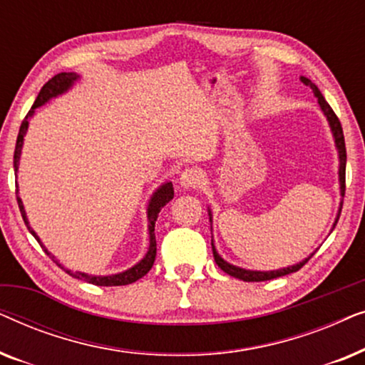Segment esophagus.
Returning a JSON list of instances; mask_svg holds the SVG:
<instances>
[{
	"mask_svg": "<svg viewBox=\"0 0 365 365\" xmlns=\"http://www.w3.org/2000/svg\"><path fill=\"white\" fill-rule=\"evenodd\" d=\"M201 182H202V174L199 173L197 169H192V168L182 171L181 178H179V184H181V187L184 189H194Z\"/></svg>",
	"mask_w": 365,
	"mask_h": 365,
	"instance_id": "34e87169",
	"label": "esophagus"
}]
</instances>
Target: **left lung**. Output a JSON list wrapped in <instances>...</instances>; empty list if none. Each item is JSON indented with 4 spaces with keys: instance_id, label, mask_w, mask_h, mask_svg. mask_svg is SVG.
Returning a JSON list of instances; mask_svg holds the SVG:
<instances>
[{
    "instance_id": "left-lung-1",
    "label": "left lung",
    "mask_w": 365,
    "mask_h": 365,
    "mask_svg": "<svg viewBox=\"0 0 365 365\" xmlns=\"http://www.w3.org/2000/svg\"><path fill=\"white\" fill-rule=\"evenodd\" d=\"M301 81L306 84L312 89L314 96L317 98V103H319V108H321V111L324 113V116H326L327 123H329V128H331V133H332V138H334V144H336V149H337V158H339V189H341V196L344 199V192H346V161H347V156H346V143H344V133H342V126H341V121H339L336 113L332 111V108L329 106L326 99H324L322 93L319 91V88L314 84L311 79L306 78V76H301ZM342 199H341V204H339V211H337V216H336V221H334L332 227H331V232L334 231V227H336V224L339 221V216H341V209H342ZM207 214H209V222H211V232H212V212L211 209L207 207ZM211 246H212V254H214V261L219 267L222 269L224 272L229 274V276L236 277V279H241V281H246V282H261V281H271V279H276V277H281V276H287V274L291 272H296L301 269L304 264H306L309 259L314 256V251L311 256L304 259V261L297 262V264H292V266H287V267H281V269H274V271H252V269H244V267H239V266H234V264L224 261V259L219 256L216 246H214V239H211Z\"/></svg>"
}]
</instances>
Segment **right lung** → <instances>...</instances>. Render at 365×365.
I'll list each match as a JSON object with an SVG mask.
<instances>
[{
  "mask_svg": "<svg viewBox=\"0 0 365 365\" xmlns=\"http://www.w3.org/2000/svg\"><path fill=\"white\" fill-rule=\"evenodd\" d=\"M79 74L78 73H59L56 76L49 79V81L44 84L41 88V91H39L36 101L29 109V113L26 114V118H24V121L21 123V128H19V133H18V139H16V148H14V174L18 176V169H19V159H21V151H23V144H24V136H26L28 133V128H29V119L34 116V111H36V108H41L43 104H46L51 101V99L61 96V94L68 93L69 89L74 86V83L79 81ZM16 192H18V184H16ZM174 197V189H173V182L171 181H166L163 182L161 186H159L156 191L151 194V197H149V202H148V207H146V214H148V234H149V247H148V252L144 254V257L141 261L134 264L133 267L126 269V271L123 272H116V274H108V276H94V274H88V272H81V271H76L73 272L71 269H66L63 266L61 262L58 261L56 257H54L53 252H49L46 246L41 242V239L36 232H34V229L31 227V224L28 221V216H26V211H24V206H23V201L21 197L18 196V206H19V211H21V216H23V221L26 224L28 231L33 234L34 239L41 244V247L44 249V252L48 254L49 257L53 259L54 262L58 264L59 267L64 269L69 276L76 277V279H83V281H86L89 284H94V286H126V284H133L136 282L138 279H141L143 276H146V274L151 271L153 264H154V259H156V236H154V224L158 221V214L161 212V209L166 206V204L171 201Z\"/></svg>",
  "mask_w": 365,
  "mask_h": 365,
  "instance_id": "obj_1",
  "label": "right lung"
}]
</instances>
